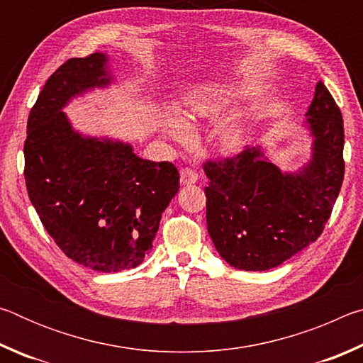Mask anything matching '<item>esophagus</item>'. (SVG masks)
<instances>
[{"label": "esophagus", "mask_w": 363, "mask_h": 363, "mask_svg": "<svg viewBox=\"0 0 363 363\" xmlns=\"http://www.w3.org/2000/svg\"><path fill=\"white\" fill-rule=\"evenodd\" d=\"M199 181V174L195 173L192 168H182L181 169V184L182 186H190Z\"/></svg>", "instance_id": "34e87169"}]
</instances>
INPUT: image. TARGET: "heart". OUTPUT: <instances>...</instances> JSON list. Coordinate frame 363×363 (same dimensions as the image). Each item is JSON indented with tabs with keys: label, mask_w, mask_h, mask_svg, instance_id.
<instances>
[{
	"label": "heart",
	"mask_w": 363,
	"mask_h": 363,
	"mask_svg": "<svg viewBox=\"0 0 363 363\" xmlns=\"http://www.w3.org/2000/svg\"><path fill=\"white\" fill-rule=\"evenodd\" d=\"M184 120H208L216 121L220 113L224 112L227 106L225 91L220 88H214V86H205V88L194 89L189 93L186 101H184ZM164 126L168 128L171 134L177 138L186 136V128L184 123L176 118V116H167L164 120ZM220 149L225 152H235L243 144V134L238 128L233 126H223L218 134Z\"/></svg>",
	"instance_id": "b5f03b06"
}]
</instances>
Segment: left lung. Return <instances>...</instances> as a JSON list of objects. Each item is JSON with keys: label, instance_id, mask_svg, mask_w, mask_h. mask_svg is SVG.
<instances>
[{"label": "left lung", "instance_id": "1", "mask_svg": "<svg viewBox=\"0 0 363 363\" xmlns=\"http://www.w3.org/2000/svg\"><path fill=\"white\" fill-rule=\"evenodd\" d=\"M307 116L314 157L298 174L281 173L259 147L203 163L208 232L230 266L269 270L322 235L344 179L342 115L322 82Z\"/></svg>", "mask_w": 363, "mask_h": 363}]
</instances>
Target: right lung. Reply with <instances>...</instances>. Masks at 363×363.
<instances>
[{"instance_id":"add662e5","label":"right lung","mask_w":363,"mask_h":363,"mask_svg":"<svg viewBox=\"0 0 363 363\" xmlns=\"http://www.w3.org/2000/svg\"><path fill=\"white\" fill-rule=\"evenodd\" d=\"M101 52L73 57L48 78L27 121L26 186L41 224L57 247L97 272H120L144 261L164 208L179 190L169 162L134 155L128 144L82 138L67 101L110 82Z\"/></svg>"}]
</instances>
